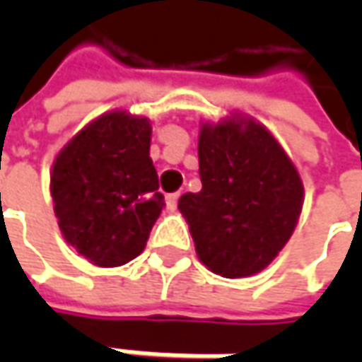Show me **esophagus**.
Wrapping results in <instances>:
<instances>
[{"instance_id": "esophagus-1", "label": "esophagus", "mask_w": 362, "mask_h": 362, "mask_svg": "<svg viewBox=\"0 0 362 362\" xmlns=\"http://www.w3.org/2000/svg\"><path fill=\"white\" fill-rule=\"evenodd\" d=\"M177 199H179V193H169L167 195V209L175 211L177 209Z\"/></svg>"}]
</instances>
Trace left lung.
Segmentation results:
<instances>
[{
	"mask_svg": "<svg viewBox=\"0 0 362 362\" xmlns=\"http://www.w3.org/2000/svg\"><path fill=\"white\" fill-rule=\"evenodd\" d=\"M202 191L179 211L203 266L223 278L266 270L296 230L304 185L294 160L262 122L243 112L199 127Z\"/></svg>",
	"mask_w": 362,
	"mask_h": 362,
	"instance_id": "left-lung-1",
	"label": "left lung"
}]
</instances>
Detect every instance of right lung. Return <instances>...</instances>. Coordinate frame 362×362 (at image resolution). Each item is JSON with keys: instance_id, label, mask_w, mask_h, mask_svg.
<instances>
[{"instance_id": "right-lung-1", "label": "right lung", "mask_w": 362, "mask_h": 362, "mask_svg": "<svg viewBox=\"0 0 362 362\" xmlns=\"http://www.w3.org/2000/svg\"><path fill=\"white\" fill-rule=\"evenodd\" d=\"M151 120L124 108L90 120L58 151L49 195L64 240L98 268L145 250L165 199L148 155Z\"/></svg>"}]
</instances>
